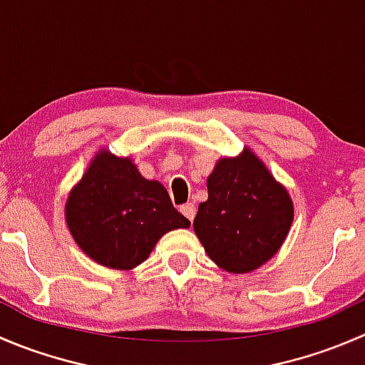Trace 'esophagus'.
Here are the masks:
<instances>
[{"mask_svg": "<svg viewBox=\"0 0 365 365\" xmlns=\"http://www.w3.org/2000/svg\"><path fill=\"white\" fill-rule=\"evenodd\" d=\"M180 212H182L183 215L190 220V222H192L194 217H196V206H194L192 203H185V205L180 206Z\"/></svg>", "mask_w": 365, "mask_h": 365, "instance_id": "esophagus-1", "label": "esophagus"}]
</instances>
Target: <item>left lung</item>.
Here are the masks:
<instances>
[{
    "mask_svg": "<svg viewBox=\"0 0 365 365\" xmlns=\"http://www.w3.org/2000/svg\"><path fill=\"white\" fill-rule=\"evenodd\" d=\"M194 233L210 259L230 274H247L277 254L293 224L292 196L264 162L244 146L217 160L206 180Z\"/></svg>",
    "mask_w": 365,
    "mask_h": 365,
    "instance_id": "obj_1",
    "label": "left lung"
}]
</instances>
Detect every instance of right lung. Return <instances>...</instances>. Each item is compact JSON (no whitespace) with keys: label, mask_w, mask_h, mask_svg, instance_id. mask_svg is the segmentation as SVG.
<instances>
[{"label":"right lung","mask_w":365,"mask_h":365,"mask_svg":"<svg viewBox=\"0 0 365 365\" xmlns=\"http://www.w3.org/2000/svg\"><path fill=\"white\" fill-rule=\"evenodd\" d=\"M65 222L81 251L113 270H132L165 233L190 226L160 182L146 180L130 157L106 148L68 192Z\"/></svg>","instance_id":"add662e5"}]
</instances>
